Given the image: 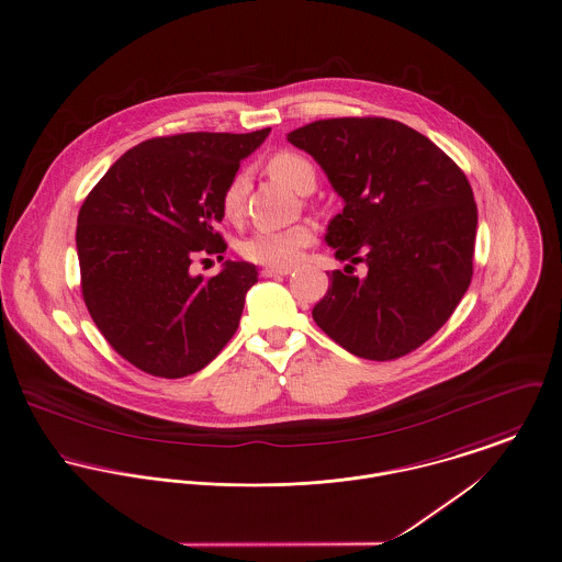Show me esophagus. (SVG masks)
Instances as JSON below:
<instances>
[{
  "label": "esophagus",
  "instance_id": "esophagus-1",
  "mask_svg": "<svg viewBox=\"0 0 562 562\" xmlns=\"http://www.w3.org/2000/svg\"><path fill=\"white\" fill-rule=\"evenodd\" d=\"M290 272H292V268H272V266L261 268V277H266V279H281V277H288Z\"/></svg>",
  "mask_w": 562,
  "mask_h": 562
}]
</instances>
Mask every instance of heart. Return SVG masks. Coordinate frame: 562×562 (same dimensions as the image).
I'll use <instances>...</instances> for the list:
<instances>
[{
  "instance_id": "obj_1",
  "label": "heart",
  "mask_w": 562,
  "mask_h": 562,
  "mask_svg": "<svg viewBox=\"0 0 562 562\" xmlns=\"http://www.w3.org/2000/svg\"><path fill=\"white\" fill-rule=\"evenodd\" d=\"M268 171L292 187L299 193H311L317 182L315 165L305 154L296 150H279L268 158ZM249 189V178L245 171H236L225 184L221 195V207L227 218H238L245 207V198ZM315 243V227L311 223H296L281 229H257L240 243V254L245 259L272 266L288 268L296 263L306 247Z\"/></svg>"
}]
</instances>
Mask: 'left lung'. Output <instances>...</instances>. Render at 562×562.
I'll return each mask as SVG.
<instances>
[{"label": "left lung", "mask_w": 562, "mask_h": 562, "mask_svg": "<svg viewBox=\"0 0 562 562\" xmlns=\"http://www.w3.org/2000/svg\"><path fill=\"white\" fill-rule=\"evenodd\" d=\"M288 139L346 202L326 243L350 263L328 274L315 324L355 357H406L447 324L472 281L476 202L465 173L389 117L317 120ZM358 260L368 263L364 280L351 272Z\"/></svg>", "instance_id": "1"}]
</instances>
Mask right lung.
<instances>
[{"label":"right lung","instance_id":"right-lung-1","mask_svg":"<svg viewBox=\"0 0 562 562\" xmlns=\"http://www.w3.org/2000/svg\"><path fill=\"white\" fill-rule=\"evenodd\" d=\"M256 133H180L122 154L88 193L77 218L81 296L106 344L156 378L198 373L234 337L245 294L257 283L247 261L193 277L195 257L223 259L221 195Z\"/></svg>","mask_w":562,"mask_h":562}]
</instances>
